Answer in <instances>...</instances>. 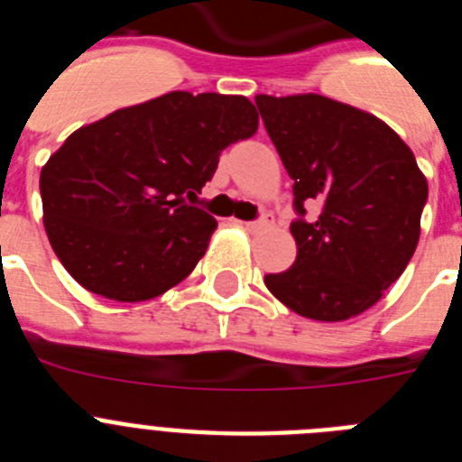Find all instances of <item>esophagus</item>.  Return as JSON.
I'll use <instances>...</instances> for the list:
<instances>
[{
	"label": "esophagus",
	"mask_w": 462,
	"mask_h": 462,
	"mask_svg": "<svg viewBox=\"0 0 462 462\" xmlns=\"http://www.w3.org/2000/svg\"><path fill=\"white\" fill-rule=\"evenodd\" d=\"M243 226L247 228V231H259V228L273 226V217L271 215H261V217L254 219V222H243Z\"/></svg>",
	"instance_id": "34e87169"
}]
</instances>
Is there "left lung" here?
Wrapping results in <instances>:
<instances>
[{
  "label": "left lung",
  "instance_id": "left-lung-1",
  "mask_svg": "<svg viewBox=\"0 0 462 462\" xmlns=\"http://www.w3.org/2000/svg\"><path fill=\"white\" fill-rule=\"evenodd\" d=\"M256 108L293 180L296 212V261L263 277L268 291L310 319L356 317L410 263L426 178L405 141L370 113L319 94H259ZM312 202L317 218L307 217Z\"/></svg>",
  "mask_w": 462,
  "mask_h": 462
}]
</instances>
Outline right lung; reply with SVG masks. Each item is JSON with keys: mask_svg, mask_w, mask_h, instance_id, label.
Masks as SVG:
<instances>
[{"mask_svg": "<svg viewBox=\"0 0 462 462\" xmlns=\"http://www.w3.org/2000/svg\"><path fill=\"white\" fill-rule=\"evenodd\" d=\"M256 126L245 97L171 92L73 132L39 180L57 259L110 300L169 291L194 271L217 226L185 199L196 201L222 150Z\"/></svg>", "mask_w": 462, "mask_h": 462, "instance_id": "1", "label": "right lung"}]
</instances>
